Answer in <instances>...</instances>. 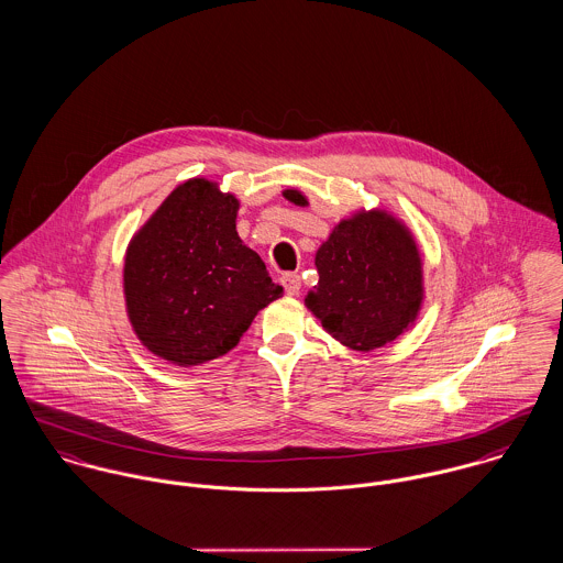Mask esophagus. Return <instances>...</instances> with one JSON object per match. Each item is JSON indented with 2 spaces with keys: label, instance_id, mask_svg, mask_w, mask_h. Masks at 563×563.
<instances>
[{
  "label": "esophagus",
  "instance_id": "esophagus-1",
  "mask_svg": "<svg viewBox=\"0 0 563 563\" xmlns=\"http://www.w3.org/2000/svg\"><path fill=\"white\" fill-rule=\"evenodd\" d=\"M282 286H284L286 295L295 297L301 290V277L297 273H286V275H282Z\"/></svg>",
  "mask_w": 563,
  "mask_h": 563
}]
</instances>
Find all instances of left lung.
<instances>
[{
	"label": "left lung",
	"mask_w": 563,
	"mask_h": 563,
	"mask_svg": "<svg viewBox=\"0 0 563 563\" xmlns=\"http://www.w3.org/2000/svg\"><path fill=\"white\" fill-rule=\"evenodd\" d=\"M284 197L306 206L299 190ZM319 284L308 308L327 333L355 351L393 342L418 314L422 273L416 244L399 221L384 212L342 221L317 253Z\"/></svg>",
	"instance_id": "left-lung-1"
}]
</instances>
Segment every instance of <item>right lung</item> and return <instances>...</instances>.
I'll return each mask as SVG.
<instances>
[{"label": "right lung", "instance_id": "add662e5", "mask_svg": "<svg viewBox=\"0 0 563 563\" xmlns=\"http://www.w3.org/2000/svg\"><path fill=\"white\" fill-rule=\"evenodd\" d=\"M239 201L206 179L177 186L134 236L125 301L143 344L192 366L225 355L284 288L236 232Z\"/></svg>", "mask_w": 563, "mask_h": 563}]
</instances>
